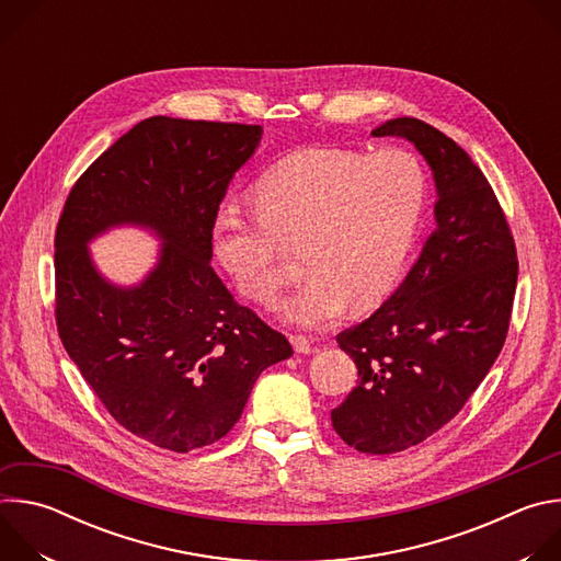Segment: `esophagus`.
<instances>
[{
  "mask_svg": "<svg viewBox=\"0 0 561 561\" xmlns=\"http://www.w3.org/2000/svg\"><path fill=\"white\" fill-rule=\"evenodd\" d=\"M290 342H293V348H295L297 353H301V355H310V353L317 351V348L310 344V340H306L304 335H293Z\"/></svg>",
  "mask_w": 561,
  "mask_h": 561,
  "instance_id": "esophagus-1",
  "label": "esophagus"
}]
</instances>
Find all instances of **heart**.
Segmentation results:
<instances>
[{"instance_id":"b5f03b06","label":"heart","mask_w":561,"mask_h":561,"mask_svg":"<svg viewBox=\"0 0 561 561\" xmlns=\"http://www.w3.org/2000/svg\"><path fill=\"white\" fill-rule=\"evenodd\" d=\"M257 206L228 202L215 249L234 284L264 301L286 279L279 244L301 242L306 277L277 304L290 324L327 329L346 310L383 301L402 279L428 202L422 159L314 146L286 154L260 180Z\"/></svg>"}]
</instances>
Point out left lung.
Masks as SVG:
<instances>
[{
  "mask_svg": "<svg viewBox=\"0 0 561 561\" xmlns=\"http://www.w3.org/2000/svg\"><path fill=\"white\" fill-rule=\"evenodd\" d=\"M373 137L415 144L437 188L435 230L404 282L337 335L359 379L333 409V428L359 453L390 455L446 426L489 375L519 266L504 210L461 146L415 117L388 119Z\"/></svg>",
  "mask_w": 561,
  "mask_h": 561,
  "instance_id": "obj_1",
  "label": "left lung"
}]
</instances>
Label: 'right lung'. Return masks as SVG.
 Listing matches in <instances>:
<instances>
[{
    "label": "right lung",
    "mask_w": 561,
    "mask_h": 561,
    "mask_svg": "<svg viewBox=\"0 0 561 561\" xmlns=\"http://www.w3.org/2000/svg\"><path fill=\"white\" fill-rule=\"evenodd\" d=\"M262 126L148 117L68 193L55 232L61 344L106 411L175 453L221 439L288 340L237 304L210 266L213 226ZM150 227L165 244L135 287L108 283L88 242L108 227Z\"/></svg>",
    "instance_id": "add662e5"
}]
</instances>
